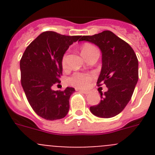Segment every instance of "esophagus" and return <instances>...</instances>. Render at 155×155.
I'll list each match as a JSON object with an SVG mask.
<instances>
[{
	"label": "esophagus",
	"mask_w": 155,
	"mask_h": 155,
	"mask_svg": "<svg viewBox=\"0 0 155 155\" xmlns=\"http://www.w3.org/2000/svg\"><path fill=\"white\" fill-rule=\"evenodd\" d=\"M80 91L82 93H84V94H87L90 93L89 91H85V90H80Z\"/></svg>",
	"instance_id": "esophagus-1"
}]
</instances>
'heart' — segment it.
Instances as JSON below:
<instances>
[{
    "mask_svg": "<svg viewBox=\"0 0 155 155\" xmlns=\"http://www.w3.org/2000/svg\"><path fill=\"white\" fill-rule=\"evenodd\" d=\"M98 50L93 45L90 43H85L81 47V54L85 58L87 56L91 53L97 52ZM63 68H66L67 66V56L64 55L61 61ZM92 75L89 74H84L81 72H75L68 78V83L71 86L78 87V88H87L90 84V82L92 80Z\"/></svg>",
    "mask_w": 155,
    "mask_h": 155,
    "instance_id": "heart-1",
    "label": "heart"
}]
</instances>
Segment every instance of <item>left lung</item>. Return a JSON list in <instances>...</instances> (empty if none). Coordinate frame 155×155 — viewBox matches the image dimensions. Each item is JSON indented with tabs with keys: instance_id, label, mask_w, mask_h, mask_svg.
I'll return each instance as SVG.
<instances>
[{
	"instance_id": "left-lung-1",
	"label": "left lung",
	"mask_w": 155,
	"mask_h": 155,
	"mask_svg": "<svg viewBox=\"0 0 155 155\" xmlns=\"http://www.w3.org/2000/svg\"><path fill=\"white\" fill-rule=\"evenodd\" d=\"M79 41L92 42L102 51V67L97 84H105L108 91L101 93V102L90 107L94 116L111 118L127 106L138 81V60L125 41L106 30L93 35H83Z\"/></svg>"
}]
</instances>
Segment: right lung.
<instances>
[{
  "label": "right lung",
  "mask_w": 155,
  "mask_h": 155,
  "mask_svg": "<svg viewBox=\"0 0 155 155\" xmlns=\"http://www.w3.org/2000/svg\"><path fill=\"white\" fill-rule=\"evenodd\" d=\"M81 37L44 31L27 46L21 57V86L31 107L45 120H61L69 111V99L74 88L53 91L51 87L61 83L64 54Z\"/></svg>",
  "instance_id": "1"
}]
</instances>
